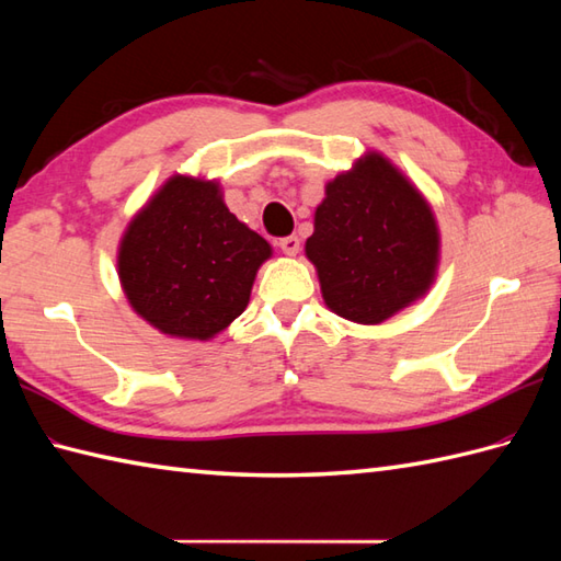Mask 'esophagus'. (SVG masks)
I'll use <instances>...</instances> for the list:
<instances>
[{"mask_svg": "<svg viewBox=\"0 0 561 561\" xmlns=\"http://www.w3.org/2000/svg\"><path fill=\"white\" fill-rule=\"evenodd\" d=\"M277 245L282 248L284 255H296L301 248V241H299V236H284V238H279Z\"/></svg>", "mask_w": 561, "mask_h": 561, "instance_id": "1", "label": "esophagus"}]
</instances>
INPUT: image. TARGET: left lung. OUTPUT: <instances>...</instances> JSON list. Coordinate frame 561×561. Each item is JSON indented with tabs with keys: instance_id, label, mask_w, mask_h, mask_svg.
I'll use <instances>...</instances> for the list:
<instances>
[{
	"instance_id": "left-lung-1",
	"label": "left lung",
	"mask_w": 561,
	"mask_h": 561,
	"mask_svg": "<svg viewBox=\"0 0 561 561\" xmlns=\"http://www.w3.org/2000/svg\"><path fill=\"white\" fill-rule=\"evenodd\" d=\"M306 255L330 311L354 323H383L434 279V214L390 161L371 153L328 183Z\"/></svg>"
}]
</instances>
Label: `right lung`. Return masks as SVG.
<instances>
[{
  "label": "right lung",
  "instance_id": "right-lung-1",
  "mask_svg": "<svg viewBox=\"0 0 561 561\" xmlns=\"http://www.w3.org/2000/svg\"><path fill=\"white\" fill-rule=\"evenodd\" d=\"M270 253L224 205L217 183L175 175L129 224L117 270L129 304L153 328L209 340L245 311Z\"/></svg>",
  "mask_w": 561,
  "mask_h": 561
}]
</instances>
